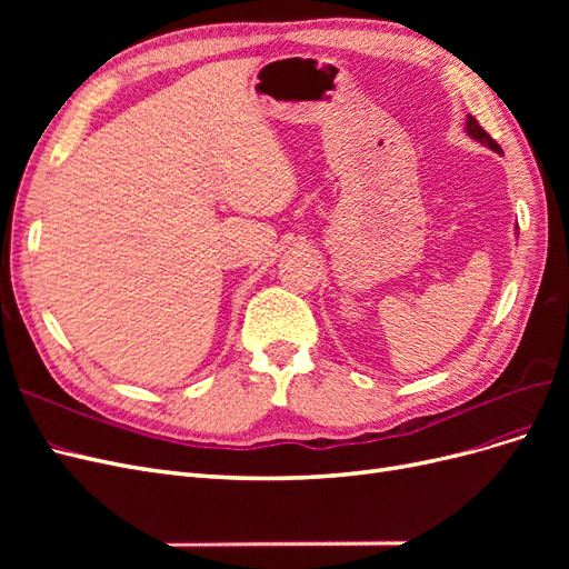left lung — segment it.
Here are the masks:
<instances>
[{"mask_svg": "<svg viewBox=\"0 0 569 569\" xmlns=\"http://www.w3.org/2000/svg\"><path fill=\"white\" fill-rule=\"evenodd\" d=\"M465 132H468V134L472 137V140H477L479 144H485V147H489V149H493V151L501 153V147H498V144L491 140V137L487 134V130L481 128L472 116H468V123H465Z\"/></svg>", "mask_w": 569, "mask_h": 569, "instance_id": "1", "label": "left lung"}]
</instances>
